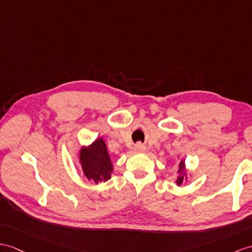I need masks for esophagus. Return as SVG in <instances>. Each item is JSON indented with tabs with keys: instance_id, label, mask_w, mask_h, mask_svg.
I'll use <instances>...</instances> for the list:
<instances>
[{
	"instance_id": "esophagus-1",
	"label": "esophagus",
	"mask_w": 252,
	"mask_h": 252,
	"mask_svg": "<svg viewBox=\"0 0 252 252\" xmlns=\"http://www.w3.org/2000/svg\"><path fill=\"white\" fill-rule=\"evenodd\" d=\"M145 146L143 144L141 143H137L136 145H134V151H136L137 153H144L145 152Z\"/></svg>"
}]
</instances>
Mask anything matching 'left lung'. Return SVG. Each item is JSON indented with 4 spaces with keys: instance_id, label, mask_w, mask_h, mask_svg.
I'll list each match as a JSON object with an SVG mask.
<instances>
[{
    "instance_id": "8db88e82",
    "label": "left lung",
    "mask_w": 252,
    "mask_h": 252,
    "mask_svg": "<svg viewBox=\"0 0 252 252\" xmlns=\"http://www.w3.org/2000/svg\"><path fill=\"white\" fill-rule=\"evenodd\" d=\"M176 180H175V184L176 186H181L184 181L188 180V170L186 168V162H185V159H182L181 162L179 163V170H177L176 172Z\"/></svg>"
}]
</instances>
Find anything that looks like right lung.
<instances>
[{
    "label": "right lung",
    "mask_w": 252,
    "mask_h": 252,
    "mask_svg": "<svg viewBox=\"0 0 252 252\" xmlns=\"http://www.w3.org/2000/svg\"><path fill=\"white\" fill-rule=\"evenodd\" d=\"M76 155L82 172L89 181L98 185L111 179L113 163L102 138L95 139L91 144L81 145Z\"/></svg>",
    "instance_id": "right-lung-1"
}]
</instances>
